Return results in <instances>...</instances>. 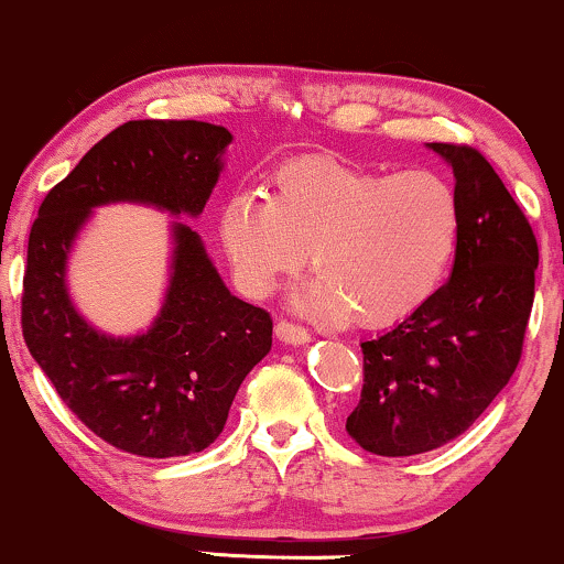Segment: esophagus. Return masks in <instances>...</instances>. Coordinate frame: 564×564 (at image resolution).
<instances>
[{"mask_svg": "<svg viewBox=\"0 0 564 564\" xmlns=\"http://www.w3.org/2000/svg\"><path fill=\"white\" fill-rule=\"evenodd\" d=\"M276 338L282 340V344H290V346H303L312 340V335H308V330H303V327L293 325V322H280V325L274 327Z\"/></svg>", "mask_w": 564, "mask_h": 564, "instance_id": "1", "label": "esophagus"}]
</instances>
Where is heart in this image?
I'll list each match as a JSON object with an SVG mask.
<instances>
[{"mask_svg": "<svg viewBox=\"0 0 564 564\" xmlns=\"http://www.w3.org/2000/svg\"><path fill=\"white\" fill-rule=\"evenodd\" d=\"M218 234L237 282L269 299L308 261L295 312L370 330L400 325L436 293L460 234L453 186L432 170L383 175L333 156H301L271 175V197L237 192Z\"/></svg>", "mask_w": 564, "mask_h": 564, "instance_id": "b5f03b06", "label": "heart"}]
</instances>
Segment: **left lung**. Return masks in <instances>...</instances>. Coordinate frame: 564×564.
<instances>
[{
	"instance_id": "obj_1",
	"label": "left lung",
	"mask_w": 564,
	"mask_h": 564,
	"mask_svg": "<svg viewBox=\"0 0 564 564\" xmlns=\"http://www.w3.org/2000/svg\"><path fill=\"white\" fill-rule=\"evenodd\" d=\"M426 145L453 170L460 234L447 284L362 340V400L346 432L386 458L436 451L490 408L520 362L535 293L533 229L490 162L469 145Z\"/></svg>"
}]
</instances>
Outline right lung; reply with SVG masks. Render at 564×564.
Masks as SVG:
<instances>
[{
  "instance_id": "1",
  "label": "right lung",
  "mask_w": 564,
  "mask_h": 564,
  "mask_svg": "<svg viewBox=\"0 0 564 564\" xmlns=\"http://www.w3.org/2000/svg\"><path fill=\"white\" fill-rule=\"evenodd\" d=\"M234 135L183 119L124 122L47 194L31 226L23 338L90 432L143 458L205 451L248 372L271 351V316L226 288L192 226L170 220L167 284L151 325L111 335L79 314L68 261L98 207L145 205L199 218Z\"/></svg>"
}]
</instances>
